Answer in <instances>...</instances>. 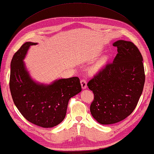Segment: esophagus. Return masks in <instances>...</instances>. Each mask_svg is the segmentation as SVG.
<instances>
[{"mask_svg": "<svg viewBox=\"0 0 154 154\" xmlns=\"http://www.w3.org/2000/svg\"><path fill=\"white\" fill-rule=\"evenodd\" d=\"M80 83H81V86L82 88L83 89H86V87H87V82L85 79H82L80 81Z\"/></svg>", "mask_w": 154, "mask_h": 154, "instance_id": "esophagus-1", "label": "esophagus"}]
</instances>
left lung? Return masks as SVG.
I'll return each instance as SVG.
<instances>
[{"label": "left lung", "instance_id": "8db88e82", "mask_svg": "<svg viewBox=\"0 0 154 154\" xmlns=\"http://www.w3.org/2000/svg\"><path fill=\"white\" fill-rule=\"evenodd\" d=\"M118 54L99 71L88 86L94 98L90 112L100 124H112L126 118L136 108L145 83L142 56L133 42L113 44Z\"/></svg>", "mask_w": 154, "mask_h": 154}]
</instances>
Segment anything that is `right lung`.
<instances>
[{
    "label": "right lung",
    "mask_w": 154,
    "mask_h": 154,
    "mask_svg": "<svg viewBox=\"0 0 154 154\" xmlns=\"http://www.w3.org/2000/svg\"><path fill=\"white\" fill-rule=\"evenodd\" d=\"M27 42L14 54L9 86L15 106L26 120L40 127L52 128L64 120L69 100L81 92L79 78L60 79L50 85L37 84L25 69L23 59L30 46Z\"/></svg>",
    "instance_id": "right-lung-1"
}]
</instances>
